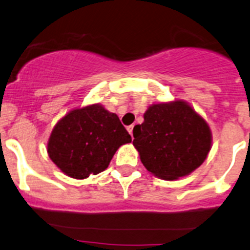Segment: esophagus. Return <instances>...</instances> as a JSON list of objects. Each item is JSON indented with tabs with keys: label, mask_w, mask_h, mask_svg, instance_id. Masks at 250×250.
Wrapping results in <instances>:
<instances>
[{
	"label": "esophagus",
	"mask_w": 250,
	"mask_h": 250,
	"mask_svg": "<svg viewBox=\"0 0 250 250\" xmlns=\"http://www.w3.org/2000/svg\"><path fill=\"white\" fill-rule=\"evenodd\" d=\"M133 127H134V125L127 126V131H128V133L131 134V137H132V138H133Z\"/></svg>",
	"instance_id": "34e87169"
}]
</instances>
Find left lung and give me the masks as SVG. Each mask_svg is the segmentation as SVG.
<instances>
[{
  "label": "left lung",
  "instance_id": "left-lung-1",
  "mask_svg": "<svg viewBox=\"0 0 250 250\" xmlns=\"http://www.w3.org/2000/svg\"><path fill=\"white\" fill-rule=\"evenodd\" d=\"M133 146L148 172L175 181L206 161L212 136L208 123L183 100L152 104L133 128Z\"/></svg>",
  "mask_w": 250,
  "mask_h": 250
}]
</instances>
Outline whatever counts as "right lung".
Returning a JSON list of instances; mask_svg holds the SVG:
<instances>
[{
  "label": "right lung",
  "instance_id": "right-lung-1",
  "mask_svg": "<svg viewBox=\"0 0 250 250\" xmlns=\"http://www.w3.org/2000/svg\"><path fill=\"white\" fill-rule=\"evenodd\" d=\"M131 140L116 113L93 104L74 108L59 120L47 152L64 175L85 179L107 169L118 148Z\"/></svg>",
  "mask_w": 250,
  "mask_h": 250
}]
</instances>
